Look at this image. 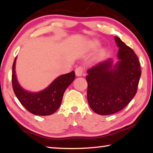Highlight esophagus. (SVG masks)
<instances>
[{"mask_svg": "<svg viewBox=\"0 0 153 153\" xmlns=\"http://www.w3.org/2000/svg\"><path fill=\"white\" fill-rule=\"evenodd\" d=\"M83 72H84V69H83V67L82 66L77 67V68L75 69V73H76V76H82Z\"/></svg>", "mask_w": 153, "mask_h": 153, "instance_id": "esophagus-1", "label": "esophagus"}]
</instances>
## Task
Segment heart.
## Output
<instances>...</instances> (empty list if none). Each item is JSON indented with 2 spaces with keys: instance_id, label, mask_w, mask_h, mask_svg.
Segmentation results:
<instances>
[{
  "instance_id": "b5f03b06",
  "label": "heart",
  "mask_w": 153,
  "mask_h": 153,
  "mask_svg": "<svg viewBox=\"0 0 153 153\" xmlns=\"http://www.w3.org/2000/svg\"><path fill=\"white\" fill-rule=\"evenodd\" d=\"M98 45H99V43H98V41L97 40H92L91 41H90L88 43V45L90 47H91L92 48H97L98 46Z\"/></svg>"
}]
</instances>
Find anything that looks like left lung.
I'll use <instances>...</instances> for the list:
<instances>
[{
    "mask_svg": "<svg viewBox=\"0 0 153 153\" xmlns=\"http://www.w3.org/2000/svg\"><path fill=\"white\" fill-rule=\"evenodd\" d=\"M119 61L113 65L108 59L88 69L87 98L95 113L107 115L122 110L136 95L140 65L134 51L115 36Z\"/></svg>",
    "mask_w": 153,
    "mask_h": 153,
    "instance_id": "left-lung-1",
    "label": "left lung"
}]
</instances>
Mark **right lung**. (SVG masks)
<instances>
[{
	"label": "right lung",
	"instance_id": "obj_1",
	"mask_svg": "<svg viewBox=\"0 0 153 153\" xmlns=\"http://www.w3.org/2000/svg\"><path fill=\"white\" fill-rule=\"evenodd\" d=\"M15 57L12 69V85L18 100L24 107L33 115L45 116L53 114L60 107L65 90L75 79V72L59 76L45 90L31 92L20 86L15 74Z\"/></svg>",
	"mask_w": 153,
	"mask_h": 153
}]
</instances>
